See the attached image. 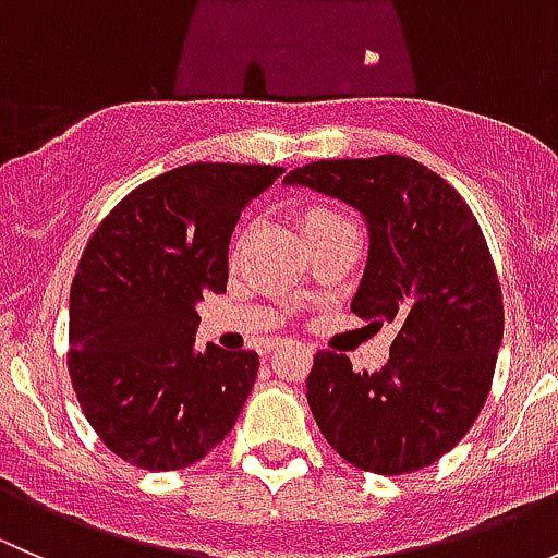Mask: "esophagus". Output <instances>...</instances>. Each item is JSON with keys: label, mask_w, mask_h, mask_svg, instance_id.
Masks as SVG:
<instances>
[{"label": "esophagus", "mask_w": 558, "mask_h": 558, "mask_svg": "<svg viewBox=\"0 0 558 558\" xmlns=\"http://www.w3.org/2000/svg\"><path fill=\"white\" fill-rule=\"evenodd\" d=\"M278 345H280V342H269L267 351H278Z\"/></svg>", "instance_id": "1"}]
</instances>
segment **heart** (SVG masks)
I'll list each match as a JSON object with an SVG mask.
<instances>
[{"label":"heart","mask_w":558,"mask_h":558,"mask_svg":"<svg viewBox=\"0 0 558 558\" xmlns=\"http://www.w3.org/2000/svg\"><path fill=\"white\" fill-rule=\"evenodd\" d=\"M345 218L335 210H326V207H307L302 213V229H305L307 238H315V234L326 232V229H335V227H345Z\"/></svg>","instance_id":"1"}]
</instances>
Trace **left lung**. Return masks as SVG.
<instances>
[{"mask_svg": "<svg viewBox=\"0 0 558 558\" xmlns=\"http://www.w3.org/2000/svg\"><path fill=\"white\" fill-rule=\"evenodd\" d=\"M286 183L362 213L369 256L351 311L397 326L380 373L315 353L307 404L320 435L375 475L435 464L475 424L502 345V289L477 218L440 174L397 154L311 161Z\"/></svg>", "mask_w": 558, "mask_h": 558, "instance_id": "obj_1", "label": "left lung"}]
</instances>
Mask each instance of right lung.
<instances>
[{
  "label": "right lung",
  "instance_id": "add662e5",
  "mask_svg": "<svg viewBox=\"0 0 558 558\" xmlns=\"http://www.w3.org/2000/svg\"><path fill=\"white\" fill-rule=\"evenodd\" d=\"M280 172L218 161L178 167L123 196L83 251L66 367L99 440L140 470L205 459L243 410L258 356L196 351V302L227 291L240 213Z\"/></svg>",
  "mask_w": 558,
  "mask_h": 558
}]
</instances>
